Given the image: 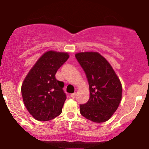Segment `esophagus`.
Instances as JSON below:
<instances>
[{"label":"esophagus","instance_id":"1","mask_svg":"<svg viewBox=\"0 0 149 149\" xmlns=\"http://www.w3.org/2000/svg\"><path fill=\"white\" fill-rule=\"evenodd\" d=\"M76 95H76V93H72V94H71V95H70V97H72L73 99H74V98L76 97Z\"/></svg>","mask_w":149,"mask_h":149}]
</instances>
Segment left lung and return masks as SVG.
Here are the masks:
<instances>
[{
	"instance_id": "left-lung-1",
	"label": "left lung",
	"mask_w": 149,
	"mask_h": 149,
	"mask_svg": "<svg viewBox=\"0 0 149 149\" xmlns=\"http://www.w3.org/2000/svg\"><path fill=\"white\" fill-rule=\"evenodd\" d=\"M75 56L85 71L90 88V99L79 105L81 115L93 122H105L120 102V79L110 64L98 52H79Z\"/></svg>"
}]
</instances>
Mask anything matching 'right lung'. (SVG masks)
<instances>
[{
	"mask_svg": "<svg viewBox=\"0 0 149 149\" xmlns=\"http://www.w3.org/2000/svg\"><path fill=\"white\" fill-rule=\"evenodd\" d=\"M69 57L67 52H46L26 76L21 85L23 101L36 120L48 121L62 113L67 97L62 90L64 82L55 74Z\"/></svg>",
	"mask_w": 149,
	"mask_h": 149,
	"instance_id": "obj_1",
	"label": "right lung"
}]
</instances>
